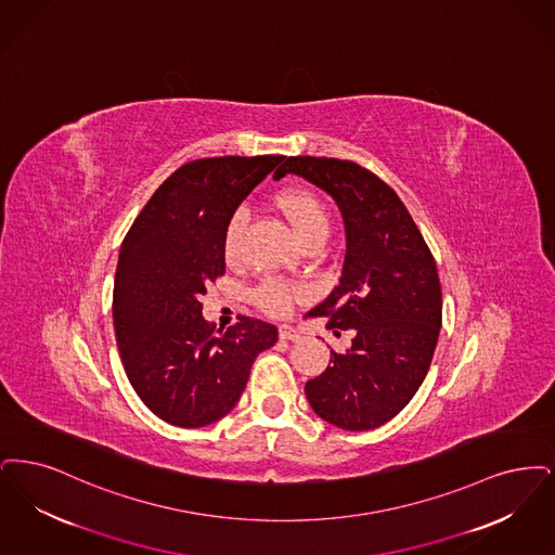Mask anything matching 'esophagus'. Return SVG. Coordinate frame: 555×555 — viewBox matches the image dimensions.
Masks as SVG:
<instances>
[{
    "label": "esophagus",
    "mask_w": 555,
    "mask_h": 555,
    "mask_svg": "<svg viewBox=\"0 0 555 555\" xmlns=\"http://www.w3.org/2000/svg\"><path fill=\"white\" fill-rule=\"evenodd\" d=\"M280 338L289 339V341H298L302 336H300V332H298L296 327L284 323V325H280Z\"/></svg>",
    "instance_id": "esophagus-1"
}]
</instances>
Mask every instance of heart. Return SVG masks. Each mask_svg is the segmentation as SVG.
I'll list each match as a JSON object with an SVG mask.
<instances>
[{
    "label": "heart",
    "instance_id": "heart-1",
    "mask_svg": "<svg viewBox=\"0 0 555 555\" xmlns=\"http://www.w3.org/2000/svg\"><path fill=\"white\" fill-rule=\"evenodd\" d=\"M278 209L288 219L296 238L302 246L323 244L330 234V216L325 205L319 201L317 194L302 189H289L278 196ZM248 223V211L241 207L228 225L225 232V257L234 259L241 248L242 234ZM296 296V289L289 288L278 280H267L255 289V300L266 309L267 313H286Z\"/></svg>",
    "mask_w": 555,
    "mask_h": 555
}]
</instances>
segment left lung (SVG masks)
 <instances>
[{
  "label": "left lung",
  "mask_w": 555,
  "mask_h": 555,
  "mask_svg": "<svg viewBox=\"0 0 555 555\" xmlns=\"http://www.w3.org/2000/svg\"><path fill=\"white\" fill-rule=\"evenodd\" d=\"M286 173L330 194L346 228L339 284L305 317H325L336 336L354 330V338L307 382V400L339 429H375L409 404L431 366L441 330L434 255L398 194L359 164L298 155L273 178Z\"/></svg>",
  "instance_id": "1"
}]
</instances>
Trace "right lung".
Segmentation results:
<instances>
[{
	"instance_id": "obj_1",
	"label": "right lung",
	"mask_w": 555,
	"mask_h": 555,
	"mask_svg": "<svg viewBox=\"0 0 555 555\" xmlns=\"http://www.w3.org/2000/svg\"><path fill=\"white\" fill-rule=\"evenodd\" d=\"M282 155L209 157L176 169L121 242L114 327L130 386L169 425L196 429L241 400L255 359L278 327L253 317L225 332L203 319L201 296L225 273V232Z\"/></svg>"
}]
</instances>
